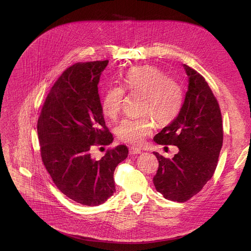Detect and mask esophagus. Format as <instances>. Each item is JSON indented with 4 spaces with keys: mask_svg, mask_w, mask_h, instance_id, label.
<instances>
[{
    "mask_svg": "<svg viewBox=\"0 0 251 251\" xmlns=\"http://www.w3.org/2000/svg\"><path fill=\"white\" fill-rule=\"evenodd\" d=\"M129 153H130V155H139V154L142 153V151L139 150V149H137V148L131 147V148L129 149Z\"/></svg>",
    "mask_w": 251,
    "mask_h": 251,
    "instance_id": "esophagus-1",
    "label": "esophagus"
}]
</instances>
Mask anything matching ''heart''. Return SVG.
Listing matches in <instances>:
<instances>
[{
    "mask_svg": "<svg viewBox=\"0 0 251 251\" xmlns=\"http://www.w3.org/2000/svg\"><path fill=\"white\" fill-rule=\"evenodd\" d=\"M124 87L144 99L143 112L150 114L159 124H169L177 115L183 101L182 87L176 80L167 78L162 70L154 66L130 69L123 79ZM124 91L111 86L103 95V114L113 119L120 112ZM153 122L149 118L124 119L116 127L118 138L134 146H140L153 132Z\"/></svg>",
    "mask_w": 251,
    "mask_h": 251,
    "instance_id": "1",
    "label": "heart"
}]
</instances>
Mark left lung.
<instances>
[{
	"mask_svg": "<svg viewBox=\"0 0 251 251\" xmlns=\"http://www.w3.org/2000/svg\"><path fill=\"white\" fill-rule=\"evenodd\" d=\"M189 77L184 103L176 117L154 137L160 145L178 152L167 159L157 152L156 190L165 199L183 202L197 195L216 171L223 146V119L219 103L204 78L183 64Z\"/></svg>",
	"mask_w": 251,
	"mask_h": 251,
	"instance_id": "left-lung-1",
	"label": "left lung"
}]
</instances>
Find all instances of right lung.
Segmentation results:
<instances>
[{"mask_svg":"<svg viewBox=\"0 0 251 251\" xmlns=\"http://www.w3.org/2000/svg\"><path fill=\"white\" fill-rule=\"evenodd\" d=\"M108 60L76 63L51 87L38 120L44 165L57 189L78 203L95 206L115 192L114 171L128 156L119 145L100 159L95 145H110L113 135L105 125L98 83Z\"/></svg>","mask_w":251,"mask_h":251,"instance_id":"right-lung-1","label":"right lung"}]
</instances>
